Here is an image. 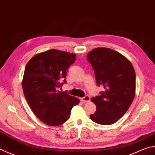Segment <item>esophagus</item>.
Returning a JSON list of instances; mask_svg holds the SVG:
<instances>
[{"label": "esophagus", "instance_id": "1", "mask_svg": "<svg viewBox=\"0 0 155 155\" xmlns=\"http://www.w3.org/2000/svg\"><path fill=\"white\" fill-rule=\"evenodd\" d=\"M81 101H83V102H88L90 101V97L89 96V95H85V97H81Z\"/></svg>", "mask_w": 155, "mask_h": 155}]
</instances>
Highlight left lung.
<instances>
[{
    "label": "left lung",
    "instance_id": "8db88e82",
    "mask_svg": "<svg viewBox=\"0 0 155 155\" xmlns=\"http://www.w3.org/2000/svg\"><path fill=\"white\" fill-rule=\"evenodd\" d=\"M87 60L94 68L97 85L104 89L100 95L91 98L97 108L90 118L97 124H113L127 111L134 99V67L120 53L104 47L89 51Z\"/></svg>",
    "mask_w": 155,
    "mask_h": 155
}]
</instances>
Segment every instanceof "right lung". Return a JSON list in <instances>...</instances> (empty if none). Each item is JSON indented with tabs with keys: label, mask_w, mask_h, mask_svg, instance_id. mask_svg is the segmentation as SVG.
<instances>
[{
	"label": "right lung",
	"mask_w": 155,
	"mask_h": 155,
	"mask_svg": "<svg viewBox=\"0 0 155 155\" xmlns=\"http://www.w3.org/2000/svg\"><path fill=\"white\" fill-rule=\"evenodd\" d=\"M76 57L74 53L51 49L35 55L26 64L22 81L25 97L38 119L47 125L63 124L72 107L80 102L58 90L66 83L67 70Z\"/></svg>",
	"instance_id": "right-lung-1"
}]
</instances>
